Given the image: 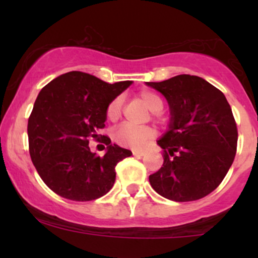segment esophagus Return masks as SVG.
Here are the masks:
<instances>
[{"label": "esophagus", "mask_w": 258, "mask_h": 258, "mask_svg": "<svg viewBox=\"0 0 258 258\" xmlns=\"http://www.w3.org/2000/svg\"><path fill=\"white\" fill-rule=\"evenodd\" d=\"M132 153H133V155L142 156V155H144V154H146V150H143V149H132Z\"/></svg>", "instance_id": "esophagus-1"}]
</instances>
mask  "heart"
Here are the masks:
<instances>
[{
	"instance_id": "b5f03b06",
	"label": "heart",
	"mask_w": 258,
	"mask_h": 258,
	"mask_svg": "<svg viewBox=\"0 0 258 258\" xmlns=\"http://www.w3.org/2000/svg\"><path fill=\"white\" fill-rule=\"evenodd\" d=\"M138 99L143 103L148 110L153 111V116L156 117L159 111L164 108V102L161 97L152 91H142L138 94ZM121 106H122V98L115 97L114 99L106 106L105 115L108 120L117 121L121 117ZM114 141L123 147L142 148L154 137V130L149 126L136 127L128 123H123L117 127L114 131Z\"/></svg>"
}]
</instances>
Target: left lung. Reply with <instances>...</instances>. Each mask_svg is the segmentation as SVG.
I'll return each instance as SVG.
<instances>
[{"instance_id": "8db88e82", "label": "left lung", "mask_w": 258, "mask_h": 258, "mask_svg": "<svg viewBox=\"0 0 258 258\" xmlns=\"http://www.w3.org/2000/svg\"><path fill=\"white\" fill-rule=\"evenodd\" d=\"M171 109L170 128L158 144L164 164L150 174L154 190L168 200H199L214 191L232 166L238 128L224 94L199 76L148 82Z\"/></svg>"}]
</instances>
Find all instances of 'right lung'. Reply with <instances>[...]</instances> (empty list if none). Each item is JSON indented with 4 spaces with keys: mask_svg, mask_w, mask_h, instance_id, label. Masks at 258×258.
Masks as SVG:
<instances>
[{
    "mask_svg": "<svg viewBox=\"0 0 258 258\" xmlns=\"http://www.w3.org/2000/svg\"><path fill=\"white\" fill-rule=\"evenodd\" d=\"M131 81L108 84L82 72H70L47 84L38 93L28 121L29 153L44 184L73 201L96 200L114 185L117 162L131 150L110 144L99 135L105 127L106 106ZM91 139L108 152L97 157Z\"/></svg>",
    "mask_w": 258,
    "mask_h": 258,
    "instance_id": "right-lung-1",
    "label": "right lung"
}]
</instances>
